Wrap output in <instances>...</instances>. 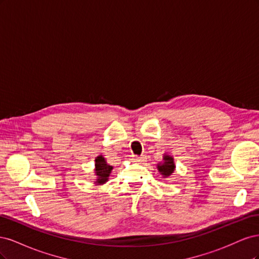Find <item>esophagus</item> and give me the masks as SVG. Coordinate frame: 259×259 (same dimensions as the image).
Here are the masks:
<instances>
[{
    "label": "esophagus",
    "instance_id": "34e87169",
    "mask_svg": "<svg viewBox=\"0 0 259 259\" xmlns=\"http://www.w3.org/2000/svg\"><path fill=\"white\" fill-rule=\"evenodd\" d=\"M131 161L132 162H136V163H144L146 161V156H137V155H132L131 156Z\"/></svg>",
    "mask_w": 259,
    "mask_h": 259
}]
</instances>
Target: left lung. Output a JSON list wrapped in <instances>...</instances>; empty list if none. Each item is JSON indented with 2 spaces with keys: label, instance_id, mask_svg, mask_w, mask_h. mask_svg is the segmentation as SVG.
<instances>
[{
  "label": "left lung",
  "instance_id": "obj_1",
  "mask_svg": "<svg viewBox=\"0 0 259 259\" xmlns=\"http://www.w3.org/2000/svg\"><path fill=\"white\" fill-rule=\"evenodd\" d=\"M156 168L160 171V174L164 177H169L171 174L174 173L175 170V163H174V158L170 155L164 154L163 156V162L159 163L156 165Z\"/></svg>",
  "mask_w": 259,
  "mask_h": 259
}]
</instances>
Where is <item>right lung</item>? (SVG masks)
Returning <instances> with one entry per match:
<instances>
[{
	"label": "right lung",
	"instance_id": "right-lung-1",
	"mask_svg": "<svg viewBox=\"0 0 259 259\" xmlns=\"http://www.w3.org/2000/svg\"><path fill=\"white\" fill-rule=\"evenodd\" d=\"M112 168L113 167L111 165H109L103 155H98L95 159V174L97 176L95 184L104 185L105 183H107Z\"/></svg>",
	"mask_w": 259,
	"mask_h": 259
}]
</instances>
